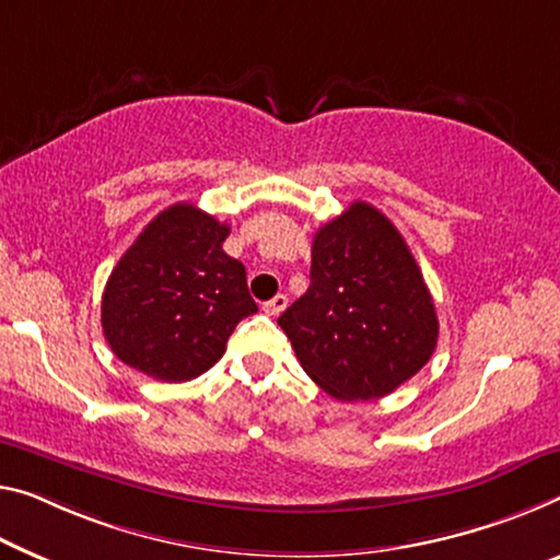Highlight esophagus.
<instances>
[{"label":"esophagus","instance_id":"1","mask_svg":"<svg viewBox=\"0 0 560 560\" xmlns=\"http://www.w3.org/2000/svg\"><path fill=\"white\" fill-rule=\"evenodd\" d=\"M285 307H288V295H282V292H280V295H275L272 300H268V303L262 305L265 313L272 315V317H278Z\"/></svg>","mask_w":560,"mask_h":560}]
</instances>
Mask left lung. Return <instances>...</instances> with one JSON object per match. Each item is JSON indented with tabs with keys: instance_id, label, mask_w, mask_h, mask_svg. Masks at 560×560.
<instances>
[{
	"instance_id": "1",
	"label": "left lung",
	"mask_w": 560,
	"mask_h": 560,
	"mask_svg": "<svg viewBox=\"0 0 560 560\" xmlns=\"http://www.w3.org/2000/svg\"><path fill=\"white\" fill-rule=\"evenodd\" d=\"M278 325L305 373L338 400L400 388L433 355L438 315L406 240L368 202L315 232L310 288Z\"/></svg>"
}]
</instances>
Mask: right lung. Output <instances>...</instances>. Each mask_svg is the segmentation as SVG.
<instances>
[{"label":"right lung","instance_id":"right-lung-1","mask_svg":"<svg viewBox=\"0 0 560 560\" xmlns=\"http://www.w3.org/2000/svg\"><path fill=\"white\" fill-rule=\"evenodd\" d=\"M225 222L177 202L140 232L102 295V332L115 355L165 383L202 375L232 330L257 313L245 265L222 250Z\"/></svg>","mask_w":560,"mask_h":560}]
</instances>
